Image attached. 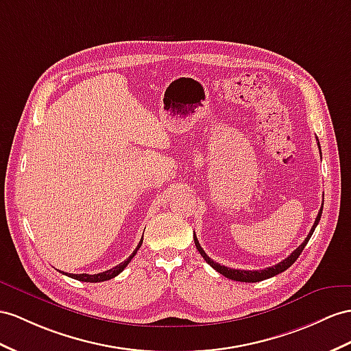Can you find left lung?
Instances as JSON below:
<instances>
[{"instance_id":"1","label":"left lung","mask_w":351,"mask_h":351,"mask_svg":"<svg viewBox=\"0 0 351 351\" xmlns=\"http://www.w3.org/2000/svg\"><path fill=\"white\" fill-rule=\"evenodd\" d=\"M317 143H319V142H317ZM319 148H320V145H319ZM322 210H323V204H322V208H320V210H319V213H317L316 221H314L313 227H311V230H310V232H308L307 239H305V240L302 241V243H301L298 247H296L289 256H287L286 259H283L282 263H278V264H276V265H273V267L264 268V269H255V271H249V269H247V271H246V269H234V268H228V267H226V265H221V264H218V263H215L213 259H210L208 255H206V252L202 249V246H200V243H199V240H197L195 234H194V243H195L197 250H199L200 255L204 258V261L208 263L210 267H213L215 269H217V271H218L219 274L226 276L227 278H231V280H236V282H246V283L261 282V280H265V278L277 276L278 273H283L285 269L289 268V267L296 261V258H298V256L301 255V252L304 250L305 245L308 243L310 237L313 236L314 228L317 227V223H319L320 217H322Z\"/></svg>"}]
</instances>
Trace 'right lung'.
Returning <instances> with one entry per match:
<instances>
[{
	"mask_svg": "<svg viewBox=\"0 0 351 351\" xmlns=\"http://www.w3.org/2000/svg\"><path fill=\"white\" fill-rule=\"evenodd\" d=\"M142 241H143V236H142V239H141V241H139V245H138V247L133 250V254L125 259L124 263H121V264H119L117 267H114V268H111V269H106V271H104V273H99V274H86V273H83V274H69V273H64V271H60V273H64V274H66L68 277H73V278H75V280H80V282H88V283H97V282H105V280H110V278H112V277H115V276H119L123 269L128 267V264L132 261V258L136 255V252L139 250V247H141V245H142Z\"/></svg>",
	"mask_w": 351,
	"mask_h": 351,
	"instance_id": "add662e5",
	"label": "right lung"
}]
</instances>
